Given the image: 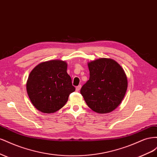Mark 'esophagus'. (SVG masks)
<instances>
[{
	"mask_svg": "<svg viewBox=\"0 0 157 157\" xmlns=\"http://www.w3.org/2000/svg\"><path fill=\"white\" fill-rule=\"evenodd\" d=\"M80 88H81V86H80V85H79V86H78L76 87V91H77V92H78L79 90H80Z\"/></svg>",
	"mask_w": 157,
	"mask_h": 157,
	"instance_id": "34e87169",
	"label": "esophagus"
}]
</instances>
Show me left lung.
I'll return each instance as SVG.
<instances>
[{
  "instance_id": "obj_1",
  "label": "left lung",
  "mask_w": 157,
  "mask_h": 157,
  "mask_svg": "<svg viewBox=\"0 0 157 157\" xmlns=\"http://www.w3.org/2000/svg\"><path fill=\"white\" fill-rule=\"evenodd\" d=\"M90 78L80 94L88 106L94 112L111 113L124 98L128 80L124 69L116 61L101 58L88 63Z\"/></svg>"
}]
</instances>
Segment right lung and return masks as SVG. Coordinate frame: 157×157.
<instances>
[{"label":"right lung","mask_w":157,"mask_h":157,"mask_svg":"<svg viewBox=\"0 0 157 157\" xmlns=\"http://www.w3.org/2000/svg\"><path fill=\"white\" fill-rule=\"evenodd\" d=\"M67 69L66 61L53 59L40 63L31 71L26 89L37 110L54 113L67 103L69 94L75 91Z\"/></svg>","instance_id":"obj_1"}]
</instances>
